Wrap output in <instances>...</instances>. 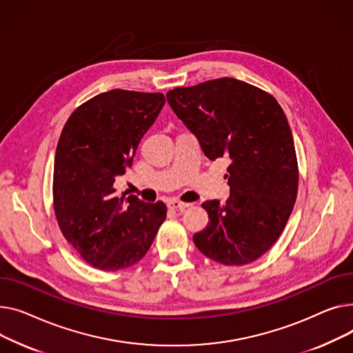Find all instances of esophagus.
Instances as JSON below:
<instances>
[{"mask_svg": "<svg viewBox=\"0 0 353 353\" xmlns=\"http://www.w3.org/2000/svg\"><path fill=\"white\" fill-rule=\"evenodd\" d=\"M168 206L171 210H178V211H183L185 208H190L191 203L188 202H181V201H176V199H171L168 202Z\"/></svg>", "mask_w": 353, "mask_h": 353, "instance_id": "1", "label": "esophagus"}]
</instances>
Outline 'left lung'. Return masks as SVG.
I'll list each match as a JSON object with an SVG mask.
<instances>
[{
	"instance_id": "8db88e82",
	"label": "left lung",
	"mask_w": 353,
	"mask_h": 353,
	"mask_svg": "<svg viewBox=\"0 0 353 353\" xmlns=\"http://www.w3.org/2000/svg\"><path fill=\"white\" fill-rule=\"evenodd\" d=\"M175 115L211 161L230 159V198L206 201L211 222L194 235L205 255L245 265L271 248L294 210L298 162L292 131L278 101L235 78H218L167 94Z\"/></svg>"
}]
</instances>
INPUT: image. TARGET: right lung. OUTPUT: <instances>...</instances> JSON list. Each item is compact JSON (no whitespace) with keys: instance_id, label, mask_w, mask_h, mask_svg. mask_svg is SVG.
Returning <instances> with one entry per match:
<instances>
[{"instance_id":"right-lung-1","label":"right lung","mask_w":353,"mask_h":353,"mask_svg":"<svg viewBox=\"0 0 353 353\" xmlns=\"http://www.w3.org/2000/svg\"><path fill=\"white\" fill-rule=\"evenodd\" d=\"M165 97L112 90L78 107L61 132L54 162V211L62 235L81 258L118 271L143 258L167 218V205L117 194L138 145Z\"/></svg>"}]
</instances>
